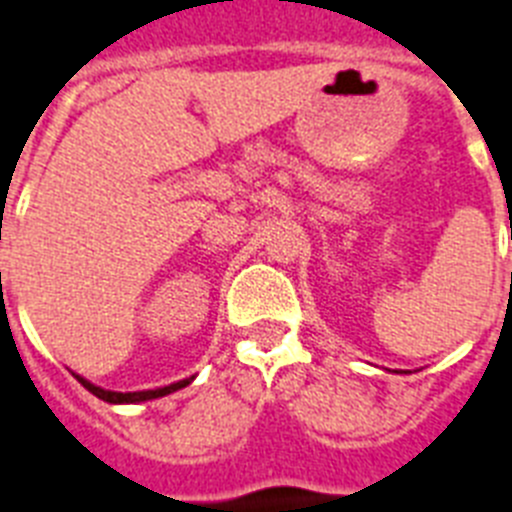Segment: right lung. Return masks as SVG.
<instances>
[{
    "instance_id": "add662e5",
    "label": "right lung",
    "mask_w": 512,
    "mask_h": 512,
    "mask_svg": "<svg viewBox=\"0 0 512 512\" xmlns=\"http://www.w3.org/2000/svg\"><path fill=\"white\" fill-rule=\"evenodd\" d=\"M78 382L86 387L88 392H94L96 398L107 400V403H141V400H154V398H162V395H170V392L180 390L185 384H190V379H183V382L170 384V387H159V390H143V392H109V390H101L96 384L86 382L83 377H78Z\"/></svg>"
}]
</instances>
